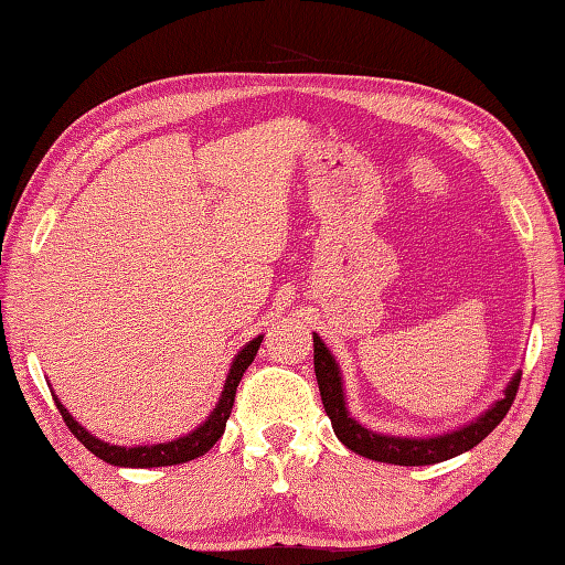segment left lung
<instances>
[{
  "instance_id": "8db88e82",
  "label": "left lung",
  "mask_w": 565,
  "mask_h": 565,
  "mask_svg": "<svg viewBox=\"0 0 565 565\" xmlns=\"http://www.w3.org/2000/svg\"><path fill=\"white\" fill-rule=\"evenodd\" d=\"M313 367L320 399H323L326 414L330 424H333L340 444L348 446L362 458L392 462V466H434V462H444L475 448L480 440L492 434L494 426L510 412L519 390V380H522V372H516L510 384L504 386L502 399H497L490 408H484L475 422L466 426L436 436H392L367 428L350 414L345 386H342V370L335 355L326 348V342L320 340L318 333H313Z\"/></svg>"
}]
</instances>
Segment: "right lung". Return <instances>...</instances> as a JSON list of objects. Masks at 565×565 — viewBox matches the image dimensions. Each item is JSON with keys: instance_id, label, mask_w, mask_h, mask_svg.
<instances>
[{"instance_id": "obj_1", "label": "right lung", "mask_w": 565, "mask_h": 565, "mask_svg": "<svg viewBox=\"0 0 565 565\" xmlns=\"http://www.w3.org/2000/svg\"><path fill=\"white\" fill-rule=\"evenodd\" d=\"M264 335L252 338L245 348H242L235 360L230 364V372H227V380L223 386V394H220V399L215 404L213 412L205 418L201 426H195L193 430H188L185 436H179L173 440H166V444H151V446H113V444H105V440H99L97 436H93L90 430L83 428L81 424L75 422L71 416L68 408L63 406V402L58 396L53 394L55 406H58V412L63 416L65 426L71 428V434L81 440V444L97 456L99 460L109 462V466H117V468H163V466H181V462L188 460H195L205 456V452L217 444V438L225 434V424L230 418L232 412V404H235V392H237V384L242 380V374L257 358V350L262 345Z\"/></svg>"}]
</instances>
